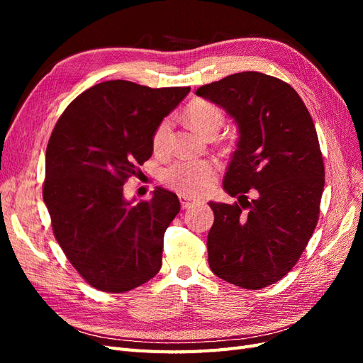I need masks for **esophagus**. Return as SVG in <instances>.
<instances>
[{
	"label": "esophagus",
	"mask_w": 363,
	"mask_h": 363,
	"mask_svg": "<svg viewBox=\"0 0 363 363\" xmlns=\"http://www.w3.org/2000/svg\"><path fill=\"white\" fill-rule=\"evenodd\" d=\"M179 199H180V203H182V207H183V208H189L191 206L199 203L196 200H191V199H188V196H184V195H180Z\"/></svg>",
	"instance_id": "1"
}]
</instances>
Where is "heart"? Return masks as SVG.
<instances>
[{
  "mask_svg": "<svg viewBox=\"0 0 363 363\" xmlns=\"http://www.w3.org/2000/svg\"><path fill=\"white\" fill-rule=\"evenodd\" d=\"M188 124L201 136L218 133L224 115L216 104L204 100L189 103L184 111ZM171 133V121L163 119L152 131L151 145L156 152H164L168 148ZM163 182L175 192L184 196H201L211 192L216 180V167L212 162H177L163 171Z\"/></svg>",
  "mask_w": 363,
  "mask_h": 363,
  "instance_id": "1",
  "label": "heart"
}]
</instances>
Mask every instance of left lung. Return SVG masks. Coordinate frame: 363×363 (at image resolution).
<instances>
[{
    "label": "left lung",
    "mask_w": 363,
    "mask_h": 363,
    "mask_svg": "<svg viewBox=\"0 0 363 363\" xmlns=\"http://www.w3.org/2000/svg\"><path fill=\"white\" fill-rule=\"evenodd\" d=\"M195 94L223 107L239 133L223 183L239 203H208V267L235 286L267 288L292 269L320 216L324 163L313 121L294 87L262 72L228 75ZM250 189L258 192L251 202Z\"/></svg>",
    "instance_id": "8db88e82"
}]
</instances>
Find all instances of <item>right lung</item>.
<instances>
[{
  "mask_svg": "<svg viewBox=\"0 0 363 363\" xmlns=\"http://www.w3.org/2000/svg\"><path fill=\"white\" fill-rule=\"evenodd\" d=\"M191 87L151 89L108 80L80 94L54 127L43 201L71 265L104 292H127L162 267L163 236L180 212L163 188L150 201L124 199V183L152 155L151 136Z\"/></svg>",
  "mask_w": 363,
  "mask_h": 363,
  "instance_id": "1",
  "label": "right lung"
}]
</instances>
